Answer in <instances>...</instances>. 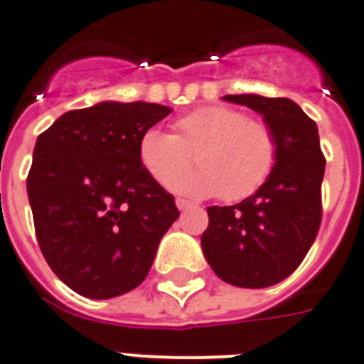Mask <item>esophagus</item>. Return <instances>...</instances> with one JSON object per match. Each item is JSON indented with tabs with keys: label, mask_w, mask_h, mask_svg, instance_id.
Returning <instances> with one entry per match:
<instances>
[{
	"label": "esophagus",
	"mask_w": 364,
	"mask_h": 364,
	"mask_svg": "<svg viewBox=\"0 0 364 364\" xmlns=\"http://www.w3.org/2000/svg\"><path fill=\"white\" fill-rule=\"evenodd\" d=\"M176 204H177V208H179V210H188V208L193 206V204H191L188 200H185V198H177Z\"/></svg>",
	"instance_id": "1"
}]
</instances>
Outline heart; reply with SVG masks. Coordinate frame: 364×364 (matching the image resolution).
Wrapping results in <instances>:
<instances>
[{"label": "heart", "instance_id": "heart-1", "mask_svg": "<svg viewBox=\"0 0 364 364\" xmlns=\"http://www.w3.org/2000/svg\"><path fill=\"white\" fill-rule=\"evenodd\" d=\"M173 132L146 129L139 139V160L156 183L168 187L195 154L199 170L178 178L171 188L196 198L221 196L227 202L248 198L267 183L279 162L273 127L252 120L238 108L202 107L179 116Z\"/></svg>", "mask_w": 364, "mask_h": 364}]
</instances>
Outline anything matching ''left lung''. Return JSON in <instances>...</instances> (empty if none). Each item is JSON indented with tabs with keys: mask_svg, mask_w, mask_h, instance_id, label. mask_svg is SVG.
I'll list each match as a JSON object with an SVG mask.
<instances>
[{
	"mask_svg": "<svg viewBox=\"0 0 364 364\" xmlns=\"http://www.w3.org/2000/svg\"><path fill=\"white\" fill-rule=\"evenodd\" d=\"M263 114L279 139V162L256 194L235 206L208 208L202 252L221 281L265 288L284 281L317 238L324 154L317 124L287 97L225 95Z\"/></svg>",
	"mask_w": 364,
	"mask_h": 364,
	"instance_id": "1",
	"label": "left lung"
}]
</instances>
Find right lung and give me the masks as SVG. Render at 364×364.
Listing matches in <instances>:
<instances>
[{
	"label": "right lung",
	"mask_w": 364,
	"mask_h": 364,
	"mask_svg": "<svg viewBox=\"0 0 364 364\" xmlns=\"http://www.w3.org/2000/svg\"><path fill=\"white\" fill-rule=\"evenodd\" d=\"M170 112L156 102L105 101L66 112L36 141L26 179L36 237L53 273L80 296L137 288L179 218L137 151Z\"/></svg>",
	"instance_id": "obj_1"
}]
</instances>
